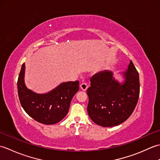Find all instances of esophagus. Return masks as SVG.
<instances>
[{"label":"esophagus","instance_id":"obj_1","mask_svg":"<svg viewBox=\"0 0 160 160\" xmlns=\"http://www.w3.org/2000/svg\"><path fill=\"white\" fill-rule=\"evenodd\" d=\"M80 87L81 90H82V91H86L87 89V88H88V85H87L86 83H84V82L80 84Z\"/></svg>","mask_w":160,"mask_h":160}]
</instances>
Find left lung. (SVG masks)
Wrapping results in <instances>:
<instances>
[{"instance_id": "8db88e82", "label": "left lung", "mask_w": 160, "mask_h": 160, "mask_svg": "<svg viewBox=\"0 0 160 160\" xmlns=\"http://www.w3.org/2000/svg\"><path fill=\"white\" fill-rule=\"evenodd\" d=\"M123 74L125 80L122 84L108 71L91 78V87L87 91V111L91 120L98 125L111 127L120 124L131 116L136 107L140 96V78L131 60Z\"/></svg>"}]
</instances>
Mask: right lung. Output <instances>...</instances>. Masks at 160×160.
<instances>
[{
	"label": "right lung",
	"mask_w": 160,
	"mask_h": 160,
	"mask_svg": "<svg viewBox=\"0 0 160 160\" xmlns=\"http://www.w3.org/2000/svg\"><path fill=\"white\" fill-rule=\"evenodd\" d=\"M25 64H22L17 86L19 100L30 117L44 124L59 122L68 113L71 101L79 90V81L60 84L45 94H38L26 87L24 81Z\"/></svg>",
	"instance_id": "obj_1"
}]
</instances>
